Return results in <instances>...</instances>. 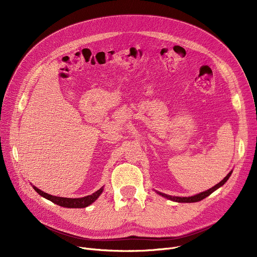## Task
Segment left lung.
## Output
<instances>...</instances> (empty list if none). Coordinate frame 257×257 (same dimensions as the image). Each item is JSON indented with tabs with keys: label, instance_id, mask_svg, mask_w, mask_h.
I'll return each instance as SVG.
<instances>
[{
	"label": "left lung",
	"instance_id": "obj_1",
	"mask_svg": "<svg viewBox=\"0 0 257 257\" xmlns=\"http://www.w3.org/2000/svg\"><path fill=\"white\" fill-rule=\"evenodd\" d=\"M231 174H232V172H230L221 182L217 183V184H216L215 186H213L212 188H210V189H208V190H206V191H204V192H201V193H199V194H196V195H194V196H191V197H177V196H170V195H167V194H164V193H160V192H158V193H159L160 195H162V196H164V197H166V198H169V199H171V200H173V201H176V202H197V201H200V200L204 199V198L207 197L208 195H210V194H211L213 191H215L217 188L223 186V185L225 184V183L228 181V179L230 178Z\"/></svg>",
	"mask_w": 257,
	"mask_h": 257
}]
</instances>
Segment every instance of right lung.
<instances>
[{"mask_svg":"<svg viewBox=\"0 0 257 257\" xmlns=\"http://www.w3.org/2000/svg\"><path fill=\"white\" fill-rule=\"evenodd\" d=\"M33 189L40 195L51 200L52 202H54L60 206H63V207H68V208H81V207H86V206L90 205L93 201H95L97 199V197L101 194V192L103 190L101 187L99 190L92 193L91 195H88V196H85L82 198H66V197H58V196L50 195L34 186H33Z\"/></svg>","mask_w":257,"mask_h":257,"instance_id":"1","label":"right lung"}]
</instances>
